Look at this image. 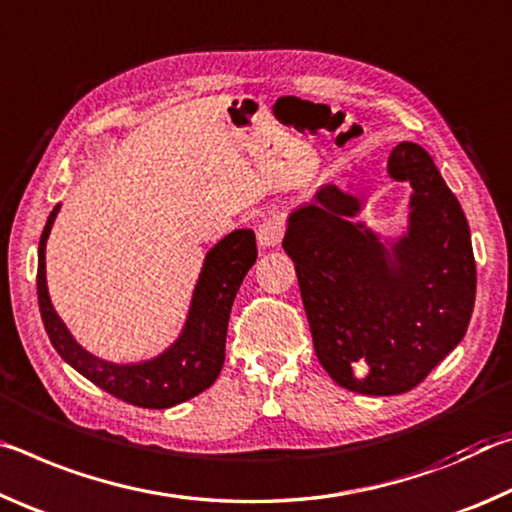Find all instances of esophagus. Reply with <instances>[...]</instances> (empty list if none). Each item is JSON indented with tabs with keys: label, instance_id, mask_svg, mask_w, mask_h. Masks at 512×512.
<instances>
[{
	"label": "esophagus",
	"instance_id": "1",
	"mask_svg": "<svg viewBox=\"0 0 512 512\" xmlns=\"http://www.w3.org/2000/svg\"><path fill=\"white\" fill-rule=\"evenodd\" d=\"M281 238H283V226H281V222H276V220H263L261 224H258L256 240H258V245H261L263 249L276 247V245H279V242H281Z\"/></svg>",
	"mask_w": 512,
	"mask_h": 512
}]
</instances>
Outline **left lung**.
<instances>
[{
    "label": "left lung",
    "instance_id": "1",
    "mask_svg": "<svg viewBox=\"0 0 512 512\" xmlns=\"http://www.w3.org/2000/svg\"><path fill=\"white\" fill-rule=\"evenodd\" d=\"M388 172L413 186L408 233L392 254L370 229L349 222L360 201L335 186L297 208L283 238L322 367L342 388L379 397L429 376L465 338L476 297L465 213L431 156L401 142Z\"/></svg>",
    "mask_w": 512,
    "mask_h": 512
}]
</instances>
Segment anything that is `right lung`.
<instances>
[{
	"instance_id": "obj_1",
	"label": "right lung",
	"mask_w": 512,
	"mask_h": 512,
	"mask_svg": "<svg viewBox=\"0 0 512 512\" xmlns=\"http://www.w3.org/2000/svg\"><path fill=\"white\" fill-rule=\"evenodd\" d=\"M56 213L58 206L49 213L38 245V306L58 356L108 395L140 408H170L211 388L224 365L226 326L233 299L258 258L254 231H233L208 251L192 295L188 322L165 354L136 365H115L81 349L49 301L45 245Z\"/></svg>"
}]
</instances>
